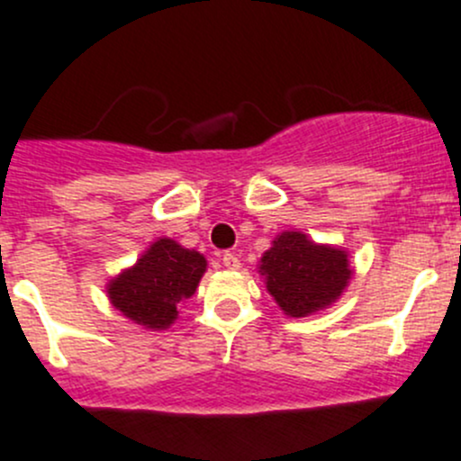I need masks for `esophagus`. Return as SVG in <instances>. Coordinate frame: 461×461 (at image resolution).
Returning a JSON list of instances; mask_svg holds the SVG:
<instances>
[{"instance_id":"1","label":"esophagus","mask_w":461,"mask_h":461,"mask_svg":"<svg viewBox=\"0 0 461 461\" xmlns=\"http://www.w3.org/2000/svg\"><path fill=\"white\" fill-rule=\"evenodd\" d=\"M221 260H222V265H225L227 269H239L240 267L239 257H236V254H231V252H222Z\"/></svg>"}]
</instances>
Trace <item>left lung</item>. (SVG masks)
Returning a JSON list of instances; mask_svg holds the SVG:
<instances>
[{
  "instance_id": "obj_1",
  "label": "left lung",
  "mask_w": 461,
  "mask_h": 461,
  "mask_svg": "<svg viewBox=\"0 0 461 461\" xmlns=\"http://www.w3.org/2000/svg\"><path fill=\"white\" fill-rule=\"evenodd\" d=\"M267 292L287 317H308L341 296L352 276L348 254L301 231H283L260 258Z\"/></svg>"
}]
</instances>
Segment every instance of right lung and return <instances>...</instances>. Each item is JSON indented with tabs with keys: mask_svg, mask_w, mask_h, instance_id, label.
I'll return each mask as SVG.
<instances>
[{
	"mask_svg": "<svg viewBox=\"0 0 461 461\" xmlns=\"http://www.w3.org/2000/svg\"><path fill=\"white\" fill-rule=\"evenodd\" d=\"M207 260L171 239H158L133 267L106 285L115 310L149 330H165L178 319V305L196 292Z\"/></svg>",
	"mask_w": 461,
	"mask_h": 461,
	"instance_id": "1",
	"label": "right lung"
}]
</instances>
